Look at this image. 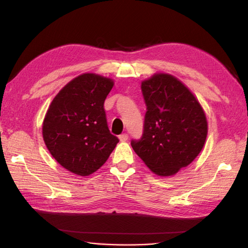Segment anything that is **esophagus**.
Instances as JSON below:
<instances>
[{"mask_svg":"<svg viewBox=\"0 0 248 248\" xmlns=\"http://www.w3.org/2000/svg\"><path fill=\"white\" fill-rule=\"evenodd\" d=\"M128 138H129V135H128L127 133H124V134L119 135V140H120L121 141H125V140H128Z\"/></svg>","mask_w":248,"mask_h":248,"instance_id":"1","label":"esophagus"}]
</instances>
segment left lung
<instances>
[{"label": "left lung", "instance_id": "obj_1", "mask_svg": "<svg viewBox=\"0 0 248 248\" xmlns=\"http://www.w3.org/2000/svg\"><path fill=\"white\" fill-rule=\"evenodd\" d=\"M141 93L147 107L143 135L131 146L151 171L172 176L202 151L207 118L189 89L170 75L156 73L143 81Z\"/></svg>", "mask_w": 248, "mask_h": 248}]
</instances>
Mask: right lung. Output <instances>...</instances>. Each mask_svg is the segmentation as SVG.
Segmentation results:
<instances>
[{
    "mask_svg": "<svg viewBox=\"0 0 248 248\" xmlns=\"http://www.w3.org/2000/svg\"><path fill=\"white\" fill-rule=\"evenodd\" d=\"M114 82L84 73L56 94L43 124L46 148L76 175L89 176L101 167L119 141L109 132L104 101Z\"/></svg>",
    "mask_w": 248,
    "mask_h": 248,
    "instance_id": "right-lung-1",
    "label": "right lung"
}]
</instances>
